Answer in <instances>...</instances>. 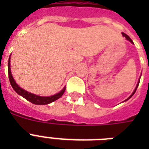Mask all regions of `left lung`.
Wrapping results in <instances>:
<instances>
[{
  "mask_svg": "<svg viewBox=\"0 0 149 149\" xmlns=\"http://www.w3.org/2000/svg\"><path fill=\"white\" fill-rule=\"evenodd\" d=\"M122 36H124V37H125V38H126V39H127V40H128V41H129V42H132V43H133V42H132V39H131V38H130L129 36H127V35H126V34H125V33H123V32H122ZM139 82H140V79H139V83H138V84H137V86H136V87H135V89H134V92H133V93H132V95L130 96L129 97L127 98V99H126V100H125V101H126V100H128V99H130V98L132 97V96L134 95V93H135V91H136L137 88H138V86H139Z\"/></svg>",
  "mask_w": 149,
  "mask_h": 149,
  "instance_id": "8db88e82",
  "label": "left lung"
}]
</instances>
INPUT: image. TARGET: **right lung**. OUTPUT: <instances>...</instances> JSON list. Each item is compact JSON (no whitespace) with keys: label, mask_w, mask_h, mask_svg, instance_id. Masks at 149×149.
I'll return each mask as SVG.
<instances>
[{"label":"right lung","mask_w":149,"mask_h":149,"mask_svg":"<svg viewBox=\"0 0 149 149\" xmlns=\"http://www.w3.org/2000/svg\"><path fill=\"white\" fill-rule=\"evenodd\" d=\"M8 77H9V80H10V85L12 86V88L15 90V91L17 94H19L22 97H23L24 98L29 100L31 103L34 104H38V105H44V104H50L52 102L55 101L56 100H58V98L61 97L63 94L64 93L65 91V87L62 90V91L59 92V93H56L55 95L50 96V97H41V96L36 95V94H33V93H29L28 91H24V89L21 88L17 84L16 82L15 81V79L13 78L12 75H11V72H10V57H9V59H8Z\"/></svg>","instance_id":"right-lung-1"}]
</instances>
